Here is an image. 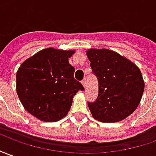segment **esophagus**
I'll return each instance as SVG.
<instances>
[{
    "label": "esophagus",
    "instance_id": "1",
    "mask_svg": "<svg viewBox=\"0 0 156 156\" xmlns=\"http://www.w3.org/2000/svg\"><path fill=\"white\" fill-rule=\"evenodd\" d=\"M81 83L84 86V87H86V85H87V80H86V79H83V80H81Z\"/></svg>",
    "mask_w": 156,
    "mask_h": 156
}]
</instances>
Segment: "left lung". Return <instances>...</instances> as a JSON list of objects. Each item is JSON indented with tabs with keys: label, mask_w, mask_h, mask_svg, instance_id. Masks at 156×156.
Here are the masks:
<instances>
[{
	"label": "left lung",
	"mask_w": 156,
	"mask_h": 156,
	"mask_svg": "<svg viewBox=\"0 0 156 156\" xmlns=\"http://www.w3.org/2000/svg\"><path fill=\"white\" fill-rule=\"evenodd\" d=\"M87 55L98 81V98L88 102L92 116L101 122L122 121L137 109L143 96L144 82L140 69L108 49H90Z\"/></svg>",
	"instance_id": "1"
}]
</instances>
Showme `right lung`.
<instances>
[{
  "mask_svg": "<svg viewBox=\"0 0 156 156\" xmlns=\"http://www.w3.org/2000/svg\"><path fill=\"white\" fill-rule=\"evenodd\" d=\"M75 51L47 48L25 60L16 76L17 93L28 112L43 121L64 118L72 98L84 87L74 78L69 64Z\"/></svg>",
  "mask_w": 156,
  "mask_h": 156,
  "instance_id": "obj_1",
  "label": "right lung"
}]
</instances>
